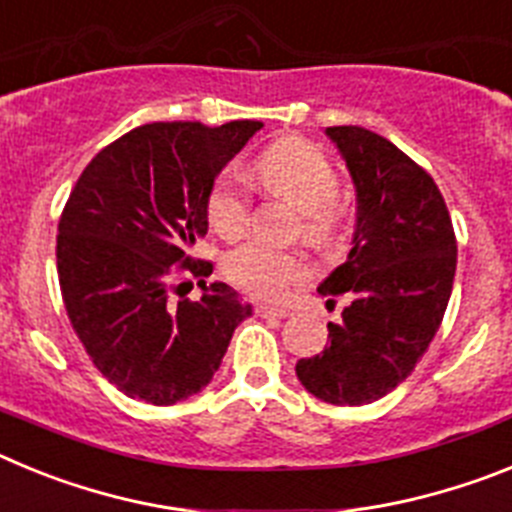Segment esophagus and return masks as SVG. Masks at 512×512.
Here are the masks:
<instances>
[{
    "label": "esophagus",
    "instance_id": "34e87169",
    "mask_svg": "<svg viewBox=\"0 0 512 512\" xmlns=\"http://www.w3.org/2000/svg\"><path fill=\"white\" fill-rule=\"evenodd\" d=\"M256 312H259L261 318H277V320L289 318V310H282V307H266V305H261V307H256Z\"/></svg>",
    "mask_w": 512,
    "mask_h": 512
}]
</instances>
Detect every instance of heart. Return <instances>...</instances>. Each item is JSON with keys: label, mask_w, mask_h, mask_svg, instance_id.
Returning <instances> with one entry per match:
<instances>
[{"label": "heart", "mask_w": 512, "mask_h": 512, "mask_svg": "<svg viewBox=\"0 0 512 512\" xmlns=\"http://www.w3.org/2000/svg\"><path fill=\"white\" fill-rule=\"evenodd\" d=\"M251 174L266 194L297 207L295 233L315 248L338 246L346 228V212L336 200L338 174L315 143L287 135L259 151ZM207 223L228 241L243 235L251 215V194L235 176H217L207 194ZM225 277L256 300H282L310 274V261L297 248H277L264 241L238 246L225 256Z\"/></svg>", "instance_id": "obj_1"}]
</instances>
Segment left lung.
Masks as SVG:
<instances>
[{
	"label": "left lung",
	"mask_w": 512,
	"mask_h": 512,
	"mask_svg": "<svg viewBox=\"0 0 512 512\" xmlns=\"http://www.w3.org/2000/svg\"><path fill=\"white\" fill-rule=\"evenodd\" d=\"M325 133L354 176V248L320 295H346L328 346L297 361L302 387L330 405H366L405 382L431 346L456 274L449 207L431 174L359 125Z\"/></svg>",
	"instance_id": "obj_1"
}]
</instances>
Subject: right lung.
Listing matches in <instances>:
<instances>
[{
  "mask_svg": "<svg viewBox=\"0 0 512 512\" xmlns=\"http://www.w3.org/2000/svg\"><path fill=\"white\" fill-rule=\"evenodd\" d=\"M259 128L140 125L104 146L71 189L56 238L63 305L89 359L128 397L174 405L197 395L251 315L228 284L207 287L212 261L192 248L207 233L215 176ZM189 278L206 289L197 303L183 297Z\"/></svg>",
  "mask_w": 512,
  "mask_h": 512,
  "instance_id": "1",
  "label": "right lung"
}]
</instances>
